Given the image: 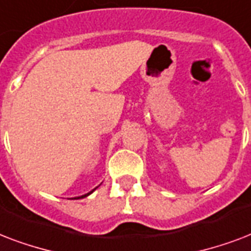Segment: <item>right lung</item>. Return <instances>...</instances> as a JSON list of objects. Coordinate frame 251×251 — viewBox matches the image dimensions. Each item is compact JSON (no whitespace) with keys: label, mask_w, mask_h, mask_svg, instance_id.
Instances as JSON below:
<instances>
[{"label":"right lung","mask_w":251,"mask_h":251,"mask_svg":"<svg viewBox=\"0 0 251 251\" xmlns=\"http://www.w3.org/2000/svg\"><path fill=\"white\" fill-rule=\"evenodd\" d=\"M94 190H95V188H94ZM94 190H93V191H94ZM93 191H90V192H89V194H86V195H82V196H78V198H75V199H82V198H86V196H87V195H90V194H91V192H93Z\"/></svg>","instance_id":"obj_1"}]
</instances>
